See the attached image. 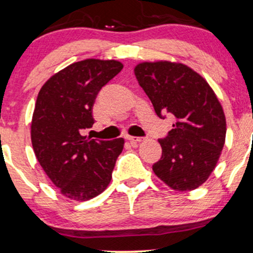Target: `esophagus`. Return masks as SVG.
<instances>
[{
	"instance_id": "esophagus-1",
	"label": "esophagus",
	"mask_w": 253,
	"mask_h": 253,
	"mask_svg": "<svg viewBox=\"0 0 253 253\" xmlns=\"http://www.w3.org/2000/svg\"><path fill=\"white\" fill-rule=\"evenodd\" d=\"M126 139L130 143H138L144 141V137H133V136H126Z\"/></svg>"
}]
</instances>
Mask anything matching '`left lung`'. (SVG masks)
Returning a JSON list of instances; mask_svg holds the SVG:
<instances>
[{
	"mask_svg": "<svg viewBox=\"0 0 253 253\" xmlns=\"http://www.w3.org/2000/svg\"><path fill=\"white\" fill-rule=\"evenodd\" d=\"M135 75L156 115L174 117L173 129L158 139L162 157L152 170L173 190H195L216 168L225 143L222 105L207 81L182 63L144 62Z\"/></svg>",
	"mask_w": 253,
	"mask_h": 253,
	"instance_id": "obj_1",
	"label": "left lung"
}]
</instances>
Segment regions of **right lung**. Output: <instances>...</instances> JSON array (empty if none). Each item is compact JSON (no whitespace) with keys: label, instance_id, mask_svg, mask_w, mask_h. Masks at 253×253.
<instances>
[{"label":"right lung","instance_id":"add662e5","mask_svg":"<svg viewBox=\"0 0 253 253\" xmlns=\"http://www.w3.org/2000/svg\"><path fill=\"white\" fill-rule=\"evenodd\" d=\"M123 69L118 61L84 60L50 77L37 96L31 143L37 161L65 197L88 201L107 189L123 138L83 136L92 126V105L109 81Z\"/></svg>","mask_w":253,"mask_h":253}]
</instances>
